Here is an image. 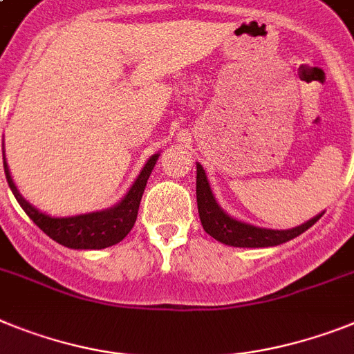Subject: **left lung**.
Masks as SVG:
<instances>
[{
	"instance_id": "obj_1",
	"label": "left lung",
	"mask_w": 354,
	"mask_h": 354,
	"mask_svg": "<svg viewBox=\"0 0 354 354\" xmlns=\"http://www.w3.org/2000/svg\"><path fill=\"white\" fill-rule=\"evenodd\" d=\"M196 200H198V212L205 232L223 245L239 246V248H264V246L281 245L301 236L322 218V214H319L301 227L290 230H272V228H261L254 227L250 223L237 221L218 205L200 163H196Z\"/></svg>"
}]
</instances>
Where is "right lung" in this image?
Segmentation results:
<instances>
[{"instance_id": "1", "label": "right lung", "mask_w": 354, "mask_h": 354, "mask_svg": "<svg viewBox=\"0 0 354 354\" xmlns=\"http://www.w3.org/2000/svg\"><path fill=\"white\" fill-rule=\"evenodd\" d=\"M160 154H153L147 163L144 165L142 172L135 180L133 187L129 189L120 203H117L111 209L100 210V212L81 214V216H71V218H53L48 214L41 212L30 205L19 194L16 183L12 182L10 171L5 162L3 154V167H5V176H7L8 187L16 196L17 203L21 209L28 214V218L37 225L53 241L59 245L75 248V250H100L108 246L120 243L127 234L131 232L133 225L138 216V207H140L142 194L147 185V180L151 176V171L154 169V163Z\"/></svg>"}]
</instances>
